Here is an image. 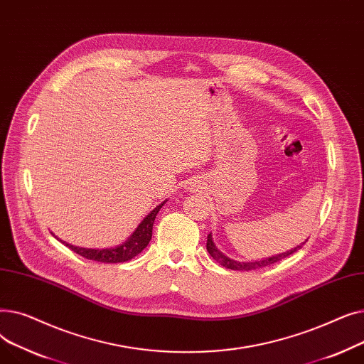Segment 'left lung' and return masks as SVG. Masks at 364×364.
Instances as JSON below:
<instances>
[{"mask_svg":"<svg viewBox=\"0 0 364 364\" xmlns=\"http://www.w3.org/2000/svg\"><path fill=\"white\" fill-rule=\"evenodd\" d=\"M307 242V240H305ZM304 242V243H305ZM302 243V245H304ZM296 246L294 247V250H289L286 252H282V254H277V255H273V257H267V258H261V259H257V261H236L230 257L224 255L218 247L215 246L214 240H213V235L209 233L208 235V240H206V250L209 252V255H211L217 262H220V265L225 267V269H230V270H240V272H247V270H255V269H261V267H267V265H272L277 261H282L283 258L292 255L294 252H296L298 250H301V246Z\"/></svg>","mask_w":364,"mask_h":364,"instance_id":"obj_1","label":"left lung"}]
</instances>
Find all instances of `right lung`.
<instances>
[{
    "label": "right lung",
    "mask_w": 364,
    "mask_h": 364,
    "mask_svg": "<svg viewBox=\"0 0 364 364\" xmlns=\"http://www.w3.org/2000/svg\"><path fill=\"white\" fill-rule=\"evenodd\" d=\"M166 200H164L161 205H158L153 211H150L146 218L139 224V227L134 230V233L121 245L113 246V247H105V250H91V247H81V246H75L66 242L65 243L68 247L78 255L92 259L97 262H106V264H117V262H125L139 255L144 247L149 245L151 239V230H153V223H155V218L158 213L161 211V208L165 205ZM54 236V235H53ZM55 239H59L54 236Z\"/></svg>",
    "instance_id": "add662e5"
}]
</instances>
